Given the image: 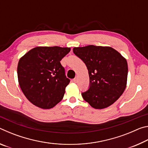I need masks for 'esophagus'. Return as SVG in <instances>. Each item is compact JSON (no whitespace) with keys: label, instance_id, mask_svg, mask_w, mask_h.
Instances as JSON below:
<instances>
[{"label":"esophagus","instance_id":"34e87169","mask_svg":"<svg viewBox=\"0 0 148 148\" xmlns=\"http://www.w3.org/2000/svg\"><path fill=\"white\" fill-rule=\"evenodd\" d=\"M73 81H74V83H77V77H75V78L73 79Z\"/></svg>","mask_w":148,"mask_h":148}]
</instances>
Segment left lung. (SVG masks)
Instances as JSON below:
<instances>
[{"mask_svg": "<svg viewBox=\"0 0 148 148\" xmlns=\"http://www.w3.org/2000/svg\"><path fill=\"white\" fill-rule=\"evenodd\" d=\"M73 52L88 70L89 86L82 93L83 99L95 109L114 104L126 88L127 60L111 47L89 45L74 47Z\"/></svg>", "mask_w": 148, "mask_h": 148, "instance_id": "1", "label": "left lung"}]
</instances>
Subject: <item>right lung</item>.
<instances>
[{"mask_svg": "<svg viewBox=\"0 0 148 148\" xmlns=\"http://www.w3.org/2000/svg\"><path fill=\"white\" fill-rule=\"evenodd\" d=\"M70 51V47H36L19 59V84L32 104L49 109L63 98L70 79L60 61Z\"/></svg>", "mask_w": 148, "mask_h": 148, "instance_id": "1", "label": "right lung"}]
</instances>
